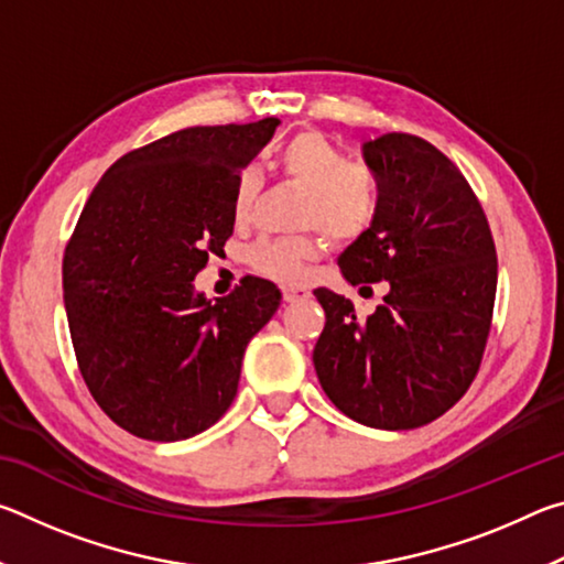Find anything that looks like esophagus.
<instances>
[{
	"label": "esophagus",
	"instance_id": "1",
	"mask_svg": "<svg viewBox=\"0 0 564 564\" xmlns=\"http://www.w3.org/2000/svg\"><path fill=\"white\" fill-rule=\"evenodd\" d=\"M308 289H303V285H283V301L285 303H295V301H303L308 299Z\"/></svg>",
	"mask_w": 564,
	"mask_h": 564
}]
</instances>
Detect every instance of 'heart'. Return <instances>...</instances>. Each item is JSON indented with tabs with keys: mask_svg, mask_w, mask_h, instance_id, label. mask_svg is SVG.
Here are the masks:
<instances>
[{
	"mask_svg": "<svg viewBox=\"0 0 564 564\" xmlns=\"http://www.w3.org/2000/svg\"><path fill=\"white\" fill-rule=\"evenodd\" d=\"M275 169L285 181L303 186L299 224L321 226L336 241H352L373 226L380 208L376 171L362 161H346L343 151L323 133H295L281 147ZM259 191V174L253 169L241 171L234 188V216L238 221L251 214ZM318 253L321 236L311 228L295 236L261 238L248 248V263L273 281L299 283Z\"/></svg>",
	"mask_w": 564,
	"mask_h": 564,
	"instance_id": "b5f03b06",
	"label": "heart"
}]
</instances>
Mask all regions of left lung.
<instances>
[{
    "instance_id": "8db88e82",
    "label": "left lung",
    "mask_w": 564,
    "mask_h": 564,
    "mask_svg": "<svg viewBox=\"0 0 564 564\" xmlns=\"http://www.w3.org/2000/svg\"><path fill=\"white\" fill-rule=\"evenodd\" d=\"M376 171L373 226L340 253L352 285L386 281L373 316L316 289L326 328L313 348L321 388L340 413L380 431L433 423L470 388L488 343L498 256L482 206L443 151L410 133L362 144Z\"/></svg>"
}]
</instances>
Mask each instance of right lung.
Returning <instances> with one entry per match:
<instances>
[{
	"label": "right lung",
	"mask_w": 564,
	"mask_h": 564,
	"mask_svg": "<svg viewBox=\"0 0 564 564\" xmlns=\"http://www.w3.org/2000/svg\"><path fill=\"white\" fill-rule=\"evenodd\" d=\"M279 119L191 127L129 151L94 186L64 251V308L89 393L144 441L204 433L234 403L248 340L281 305L248 279L196 293L234 234V188Z\"/></svg>",
	"instance_id": "add662e5"
}]
</instances>
